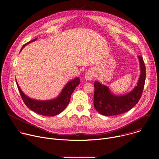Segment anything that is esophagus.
<instances>
[{
  "mask_svg": "<svg viewBox=\"0 0 159 159\" xmlns=\"http://www.w3.org/2000/svg\"><path fill=\"white\" fill-rule=\"evenodd\" d=\"M94 77V72L92 70H88L85 75V80H91Z\"/></svg>",
  "mask_w": 159,
  "mask_h": 159,
  "instance_id": "34e87169",
  "label": "esophagus"
}]
</instances>
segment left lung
<instances>
[{
	"label": "left lung",
	"instance_id": "left-lung-1",
	"mask_svg": "<svg viewBox=\"0 0 159 159\" xmlns=\"http://www.w3.org/2000/svg\"><path fill=\"white\" fill-rule=\"evenodd\" d=\"M141 74L137 85L131 92L122 96L111 93L108 87L98 81L94 82V106L101 115L104 116L118 115L133 108L141 98L144 88L146 69L143 57L139 56Z\"/></svg>",
	"mask_w": 159,
	"mask_h": 159
}]
</instances>
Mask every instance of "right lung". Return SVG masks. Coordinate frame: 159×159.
Returning a JSON list of instances; mask_svg holds the SVG:
<instances>
[{"label":"right lung","mask_w":159,"mask_h":159,"mask_svg":"<svg viewBox=\"0 0 159 159\" xmlns=\"http://www.w3.org/2000/svg\"><path fill=\"white\" fill-rule=\"evenodd\" d=\"M36 39L37 38H35L24 44L20 51L26 45L35 41ZM16 84L20 96L28 108L40 115L44 116H53L60 114L69 104L72 93L76 87L80 84V79L78 77H75L73 80L69 81L64 87L62 91L57 98L49 101H38L29 98L22 91L17 81Z\"/></svg>","instance_id":"1"}]
</instances>
